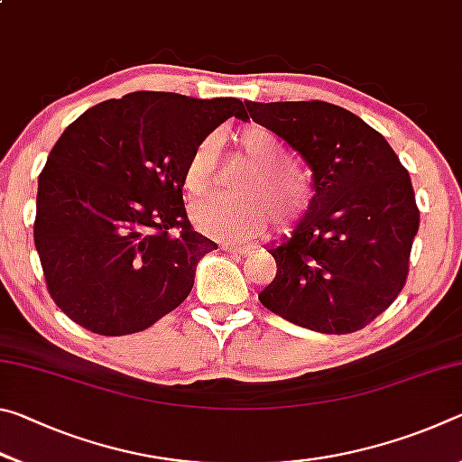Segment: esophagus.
Listing matches in <instances>:
<instances>
[{
  "mask_svg": "<svg viewBox=\"0 0 462 462\" xmlns=\"http://www.w3.org/2000/svg\"><path fill=\"white\" fill-rule=\"evenodd\" d=\"M222 248L226 253H234V254H246L253 250V245H234V242H224Z\"/></svg>",
  "mask_w": 462,
  "mask_h": 462,
  "instance_id": "1",
  "label": "esophagus"
}]
</instances>
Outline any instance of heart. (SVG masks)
Returning <instances> with one entry per match:
<instances>
[{
  "label": "heart",
  "mask_w": 462,
  "mask_h": 462,
  "mask_svg": "<svg viewBox=\"0 0 462 462\" xmlns=\"http://www.w3.org/2000/svg\"><path fill=\"white\" fill-rule=\"evenodd\" d=\"M240 152L253 165V173L238 183L240 198L216 195L191 209L195 228L222 240H242L264 232L269 212L279 226H293L308 212L311 183L303 171L287 162L285 148L263 126H246L238 138ZM217 179V140L201 138L191 148L183 167V187L199 199L214 189Z\"/></svg>",
  "instance_id": "b5f03b06"
}]
</instances>
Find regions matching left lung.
Returning <instances> with one entry per match:
<instances>
[{
	"instance_id": "left-lung-1",
	"label": "left lung",
	"mask_w": 462,
	"mask_h": 462,
	"mask_svg": "<svg viewBox=\"0 0 462 462\" xmlns=\"http://www.w3.org/2000/svg\"><path fill=\"white\" fill-rule=\"evenodd\" d=\"M314 171L308 214L269 248L273 283L259 293L273 314L322 334L363 330L405 285L420 226L411 179L377 130L328 101H245Z\"/></svg>"
}]
</instances>
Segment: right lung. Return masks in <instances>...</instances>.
Instances as JSON below:
<instances>
[{
    "instance_id": "1",
    "label": "right lung",
    "mask_w": 462,
    "mask_h": 462,
    "mask_svg": "<svg viewBox=\"0 0 462 462\" xmlns=\"http://www.w3.org/2000/svg\"><path fill=\"white\" fill-rule=\"evenodd\" d=\"M236 97L134 91L69 124L38 177L34 245L52 301L101 336L144 330L181 306L216 242L183 203L191 148L232 116Z\"/></svg>"
}]
</instances>
